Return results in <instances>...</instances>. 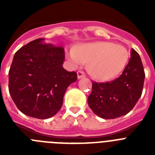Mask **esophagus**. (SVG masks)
Returning a JSON list of instances; mask_svg holds the SVG:
<instances>
[{
    "instance_id": "esophagus-1",
    "label": "esophagus",
    "mask_w": 155,
    "mask_h": 155,
    "mask_svg": "<svg viewBox=\"0 0 155 155\" xmlns=\"http://www.w3.org/2000/svg\"><path fill=\"white\" fill-rule=\"evenodd\" d=\"M84 77H85V75H84V73L83 71H78V78H83Z\"/></svg>"
}]
</instances>
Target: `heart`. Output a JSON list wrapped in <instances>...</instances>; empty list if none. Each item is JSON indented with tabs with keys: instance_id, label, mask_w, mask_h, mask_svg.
<instances>
[{
	"instance_id": "obj_1",
	"label": "heart",
	"mask_w": 155,
	"mask_h": 155,
	"mask_svg": "<svg viewBox=\"0 0 155 155\" xmlns=\"http://www.w3.org/2000/svg\"><path fill=\"white\" fill-rule=\"evenodd\" d=\"M74 65L88 64L90 74L99 81H108L118 76L124 71L129 60V52L125 46L109 42L86 43L72 49L68 54Z\"/></svg>"
}]
</instances>
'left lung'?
Wrapping results in <instances>:
<instances>
[{
	"label": "left lung",
	"mask_w": 155,
	"mask_h": 155,
	"mask_svg": "<svg viewBox=\"0 0 155 155\" xmlns=\"http://www.w3.org/2000/svg\"><path fill=\"white\" fill-rule=\"evenodd\" d=\"M128 64L118 78L105 83L92 82L87 103L93 113L105 120L127 114L140 98L145 74L141 59L131 50Z\"/></svg>",
	"instance_id": "left-lung-1"
}]
</instances>
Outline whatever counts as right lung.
Here are the masks:
<instances>
[{"mask_svg":"<svg viewBox=\"0 0 155 155\" xmlns=\"http://www.w3.org/2000/svg\"><path fill=\"white\" fill-rule=\"evenodd\" d=\"M44 39H35L20 48L8 73L9 92L18 109L41 120L57 114L67 88L78 79L76 72L63 68L64 48Z\"/></svg>","mask_w":155,"mask_h":155,"instance_id":"obj_1","label":"right lung"}]
</instances>
